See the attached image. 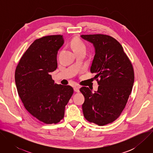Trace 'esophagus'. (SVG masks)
Returning <instances> with one entry per match:
<instances>
[{"instance_id": "34e87169", "label": "esophagus", "mask_w": 153, "mask_h": 153, "mask_svg": "<svg viewBox=\"0 0 153 153\" xmlns=\"http://www.w3.org/2000/svg\"><path fill=\"white\" fill-rule=\"evenodd\" d=\"M79 89H80V86H74V91L75 92L79 93Z\"/></svg>"}]
</instances>
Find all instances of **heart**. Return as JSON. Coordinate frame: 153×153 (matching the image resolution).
<instances>
[{
	"instance_id": "heart-1",
	"label": "heart",
	"mask_w": 153,
	"mask_h": 153,
	"mask_svg": "<svg viewBox=\"0 0 153 153\" xmlns=\"http://www.w3.org/2000/svg\"><path fill=\"white\" fill-rule=\"evenodd\" d=\"M72 47H73V51H74L77 50L85 48V45L84 44V43L79 39H75L73 40L72 42Z\"/></svg>"
}]
</instances>
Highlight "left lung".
<instances>
[{
    "instance_id": "1",
    "label": "left lung",
    "mask_w": 153,
    "mask_h": 153,
    "mask_svg": "<svg viewBox=\"0 0 153 153\" xmlns=\"http://www.w3.org/2000/svg\"><path fill=\"white\" fill-rule=\"evenodd\" d=\"M93 45L95 55L90 71L96 75L98 90L93 93L88 87L80 89L85 97V118L99 126L112 123L122 113L132 91L134 70L120 43L104 34L81 35Z\"/></svg>"
}]
</instances>
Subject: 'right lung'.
<instances>
[{
	"label": "right lung",
	"mask_w": 153,
	"mask_h": 153,
	"mask_svg": "<svg viewBox=\"0 0 153 153\" xmlns=\"http://www.w3.org/2000/svg\"><path fill=\"white\" fill-rule=\"evenodd\" d=\"M64 43L61 35L36 39L21 57L15 71L19 96L26 110L46 124L57 123L73 94L69 85L54 83L50 73L57 68V54Z\"/></svg>",
	"instance_id": "1"
}]
</instances>
